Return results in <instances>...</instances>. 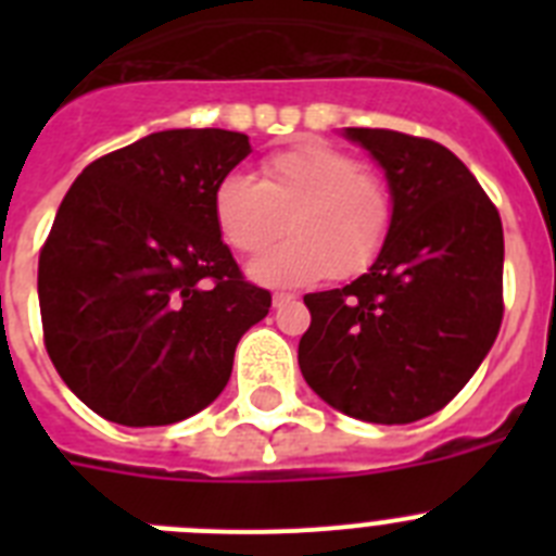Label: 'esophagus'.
I'll return each mask as SVG.
<instances>
[{"mask_svg":"<svg viewBox=\"0 0 556 556\" xmlns=\"http://www.w3.org/2000/svg\"><path fill=\"white\" fill-rule=\"evenodd\" d=\"M292 301H294V294H292V292H275V294H273V306H275V308L287 306V303H292Z\"/></svg>","mask_w":556,"mask_h":556,"instance_id":"obj_1","label":"esophagus"}]
</instances>
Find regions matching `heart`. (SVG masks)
Instances as JSON below:
<instances>
[{"label":"heart","instance_id":"1","mask_svg":"<svg viewBox=\"0 0 556 556\" xmlns=\"http://www.w3.org/2000/svg\"><path fill=\"white\" fill-rule=\"evenodd\" d=\"M219 236L244 255H258L292 228L250 273L264 283H306L331 273L353 278L372 267L395 223L390 184L353 152L303 141L262 161V180L225 175L214 189Z\"/></svg>","mask_w":556,"mask_h":556}]
</instances>
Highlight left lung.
<instances>
[{
	"instance_id": "1",
	"label": "left lung",
	"mask_w": 556,
	"mask_h": 556,
	"mask_svg": "<svg viewBox=\"0 0 556 556\" xmlns=\"http://www.w3.org/2000/svg\"><path fill=\"white\" fill-rule=\"evenodd\" d=\"M384 166L390 239L365 275L312 292L298 362L306 384L367 424H415L468 384L504 317L498 208L448 147L384 127H348Z\"/></svg>"
}]
</instances>
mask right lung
Listing matches in <instances>:
<instances>
[{
	"mask_svg": "<svg viewBox=\"0 0 556 556\" xmlns=\"http://www.w3.org/2000/svg\"><path fill=\"white\" fill-rule=\"evenodd\" d=\"M244 132L161 130L91 161L38 255L43 345L88 409L122 426L186 420L225 390L242 333L273 306L214 223Z\"/></svg>",
	"mask_w": 556,
	"mask_h": 556,
	"instance_id": "right-lung-1",
	"label": "right lung"
}]
</instances>
